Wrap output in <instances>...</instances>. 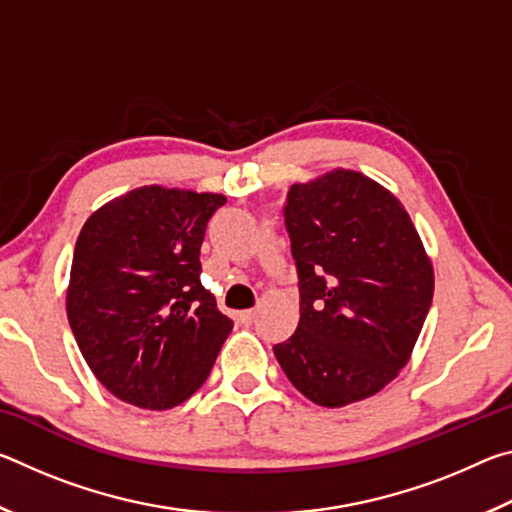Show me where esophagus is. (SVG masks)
<instances>
[{
	"label": "esophagus",
	"instance_id": "esophagus-1",
	"mask_svg": "<svg viewBox=\"0 0 512 512\" xmlns=\"http://www.w3.org/2000/svg\"><path fill=\"white\" fill-rule=\"evenodd\" d=\"M255 316H257L255 309H246V311H241V314H239V320H241V323H244V325H250V323H253V320H255Z\"/></svg>",
	"mask_w": 512,
	"mask_h": 512
}]
</instances>
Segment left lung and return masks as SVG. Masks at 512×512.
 <instances>
[{"label":"left lung","mask_w":512,"mask_h":512,"mask_svg":"<svg viewBox=\"0 0 512 512\" xmlns=\"http://www.w3.org/2000/svg\"><path fill=\"white\" fill-rule=\"evenodd\" d=\"M284 223L300 323L273 352L318 406L368 400L409 363L433 298V266L400 198L352 169L291 185Z\"/></svg>","instance_id":"left-lung-1"}]
</instances>
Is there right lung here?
Wrapping results in <instances>:
<instances>
[{"instance_id": "add662e5", "label": "right lung", "mask_w": 512, "mask_h": 512, "mask_svg": "<svg viewBox=\"0 0 512 512\" xmlns=\"http://www.w3.org/2000/svg\"><path fill=\"white\" fill-rule=\"evenodd\" d=\"M223 194L144 185L101 205L76 239L67 318L121 402L164 411L210 375L232 320L201 284V244Z\"/></svg>"}]
</instances>
